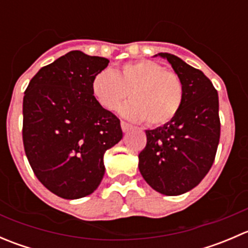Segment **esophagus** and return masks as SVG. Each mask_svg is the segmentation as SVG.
<instances>
[{
  "label": "esophagus",
  "instance_id": "esophagus-1",
  "mask_svg": "<svg viewBox=\"0 0 248 248\" xmlns=\"http://www.w3.org/2000/svg\"><path fill=\"white\" fill-rule=\"evenodd\" d=\"M121 128H122V131L126 133V132H128L129 129H132V124H127V122H124V121H121Z\"/></svg>",
  "mask_w": 248,
  "mask_h": 248
}]
</instances>
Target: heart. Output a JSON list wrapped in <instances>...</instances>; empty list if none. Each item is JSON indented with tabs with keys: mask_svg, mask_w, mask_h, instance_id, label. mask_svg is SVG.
Wrapping results in <instances>:
<instances>
[{
	"mask_svg": "<svg viewBox=\"0 0 248 248\" xmlns=\"http://www.w3.org/2000/svg\"><path fill=\"white\" fill-rule=\"evenodd\" d=\"M92 93L104 109L120 108L127 120L158 127L169 124L182 107L184 82L175 72L150 60L129 62L120 71H103L92 81Z\"/></svg>",
	"mask_w": 248,
	"mask_h": 248,
	"instance_id": "b5f03b06",
	"label": "heart"
}]
</instances>
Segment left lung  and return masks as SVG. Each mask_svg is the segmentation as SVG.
<instances>
[{
  "mask_svg": "<svg viewBox=\"0 0 248 248\" xmlns=\"http://www.w3.org/2000/svg\"><path fill=\"white\" fill-rule=\"evenodd\" d=\"M158 56L181 78L184 102L169 124L146 131L138 167L155 191L180 196L199 185L215 161L221 134L218 93L209 78L180 57L168 52Z\"/></svg>",
  "mask_w": 248,
  "mask_h": 248,
  "instance_id": "left-lung-1",
  "label": "left lung"
}]
</instances>
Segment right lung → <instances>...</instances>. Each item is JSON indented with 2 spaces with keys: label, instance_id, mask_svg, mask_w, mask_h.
<instances>
[{
  "label": "right lung",
  "instance_id": "right-lung-1",
  "mask_svg": "<svg viewBox=\"0 0 248 248\" xmlns=\"http://www.w3.org/2000/svg\"><path fill=\"white\" fill-rule=\"evenodd\" d=\"M108 59L73 50L38 71L22 102V141L37 179L56 196L93 193L106 151L122 139L120 120L92 93Z\"/></svg>",
  "mask_w": 248,
  "mask_h": 248
}]
</instances>
